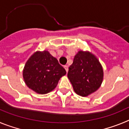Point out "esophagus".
I'll return each instance as SVG.
<instances>
[{
    "mask_svg": "<svg viewBox=\"0 0 129 129\" xmlns=\"http://www.w3.org/2000/svg\"><path fill=\"white\" fill-rule=\"evenodd\" d=\"M64 69L66 70L67 72H68V66H67V65L64 66Z\"/></svg>",
    "mask_w": 129,
    "mask_h": 129,
    "instance_id": "esophagus-1",
    "label": "esophagus"
}]
</instances>
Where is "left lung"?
<instances>
[{"instance_id":"obj_1","label":"left lung","mask_w":129,"mask_h":129,"mask_svg":"<svg viewBox=\"0 0 129 129\" xmlns=\"http://www.w3.org/2000/svg\"><path fill=\"white\" fill-rule=\"evenodd\" d=\"M68 78L76 94L88 96L101 86L103 79V68L94 54L80 50L69 67Z\"/></svg>"}]
</instances>
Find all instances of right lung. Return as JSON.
<instances>
[{
    "mask_svg": "<svg viewBox=\"0 0 129 129\" xmlns=\"http://www.w3.org/2000/svg\"><path fill=\"white\" fill-rule=\"evenodd\" d=\"M66 74L57 59L44 50L35 52L28 59L22 75L28 87L37 94H45L53 90Z\"/></svg>",
    "mask_w": 129,
    "mask_h": 129,
    "instance_id": "1",
    "label": "right lung"
}]
</instances>
